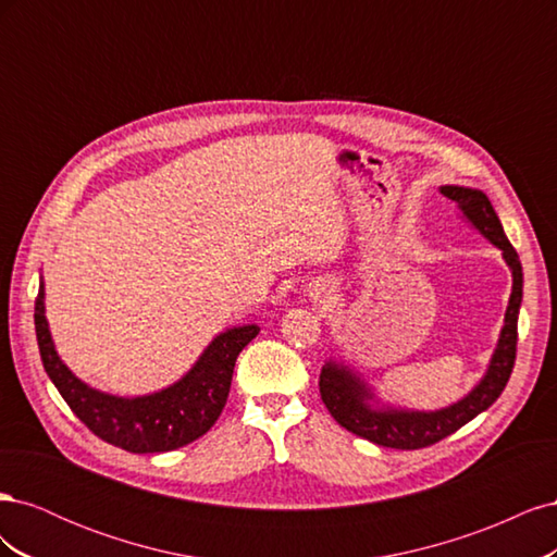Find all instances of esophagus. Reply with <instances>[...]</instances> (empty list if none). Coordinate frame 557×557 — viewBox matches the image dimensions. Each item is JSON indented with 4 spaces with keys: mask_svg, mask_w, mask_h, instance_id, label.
Masks as SVG:
<instances>
[{
    "mask_svg": "<svg viewBox=\"0 0 557 557\" xmlns=\"http://www.w3.org/2000/svg\"><path fill=\"white\" fill-rule=\"evenodd\" d=\"M327 295H332V290L327 288V285H320V288H313V293H311V297H313V299H320V297H327Z\"/></svg>",
    "mask_w": 557,
    "mask_h": 557,
    "instance_id": "obj_1",
    "label": "esophagus"
}]
</instances>
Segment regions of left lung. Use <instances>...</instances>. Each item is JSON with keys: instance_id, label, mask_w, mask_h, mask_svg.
<instances>
[{"instance_id": "obj_1", "label": "left lung", "mask_w": 557, "mask_h": 557, "mask_svg": "<svg viewBox=\"0 0 557 557\" xmlns=\"http://www.w3.org/2000/svg\"><path fill=\"white\" fill-rule=\"evenodd\" d=\"M442 195L453 199L455 205L465 211L471 225H474L487 242H493L502 250L504 260H507V264L513 272V290L507 307V315H504V330L499 336V344L491 360V367H487V374L474 391L448 409L432 411V413L372 409V404H367L372 399V395L367 393V387L356 376L346 372V367H339L334 362H327L323 367L318 385H320V397H323L332 418L348 432L387 448H399V450L425 448L446 440L448 434L458 432L462 425L469 423L471 418H476L502 395V391L509 383L513 362H516L518 309L522 301V267L518 260V252L507 239V234H504V227L491 205V199H487L481 190L458 188V185H444Z\"/></svg>"}]
</instances>
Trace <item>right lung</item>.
I'll use <instances>...</instances> for the list:
<instances>
[{"label":"right lung","mask_w":557,"mask_h":557,"mask_svg":"<svg viewBox=\"0 0 557 557\" xmlns=\"http://www.w3.org/2000/svg\"><path fill=\"white\" fill-rule=\"evenodd\" d=\"M35 327L46 374L76 418L99 440L129 453H164L199 440L221 416L237 356L258 327H234L215 336L205 356L178 383L148 397H113L92 391L62 364L44 315V285L35 299Z\"/></svg>","instance_id":"1"}]
</instances>
